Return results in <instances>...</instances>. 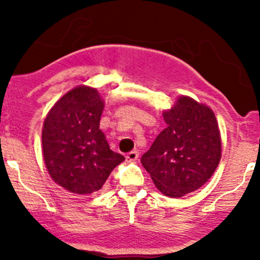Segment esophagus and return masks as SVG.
Segmentation results:
<instances>
[{"label": "esophagus", "mask_w": 260, "mask_h": 260, "mask_svg": "<svg viewBox=\"0 0 260 260\" xmlns=\"http://www.w3.org/2000/svg\"><path fill=\"white\" fill-rule=\"evenodd\" d=\"M138 157H139V152L138 151H132V152H128L127 155H126V160L130 162L135 161V160H138Z\"/></svg>", "instance_id": "1"}]
</instances>
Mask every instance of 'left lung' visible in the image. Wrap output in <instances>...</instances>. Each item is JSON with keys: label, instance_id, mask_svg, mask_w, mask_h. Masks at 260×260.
Here are the masks:
<instances>
[{"label": "left lung", "instance_id": "obj_1", "mask_svg": "<svg viewBox=\"0 0 260 260\" xmlns=\"http://www.w3.org/2000/svg\"><path fill=\"white\" fill-rule=\"evenodd\" d=\"M162 117L167 127L141 161L158 191L180 198L202 187L219 165V125L211 108L189 96L177 99Z\"/></svg>", "mask_w": 260, "mask_h": 260}]
</instances>
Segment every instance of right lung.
I'll list each match as a JSON object with an SVG mask.
<instances>
[{
  "mask_svg": "<svg viewBox=\"0 0 260 260\" xmlns=\"http://www.w3.org/2000/svg\"><path fill=\"white\" fill-rule=\"evenodd\" d=\"M104 102L98 89L78 86L53 105L43 126V156L52 180L73 194L103 187L125 160L100 130Z\"/></svg>",
  "mask_w": 260,
  "mask_h": 260,
  "instance_id": "right-lung-1",
  "label": "right lung"
}]
</instances>
